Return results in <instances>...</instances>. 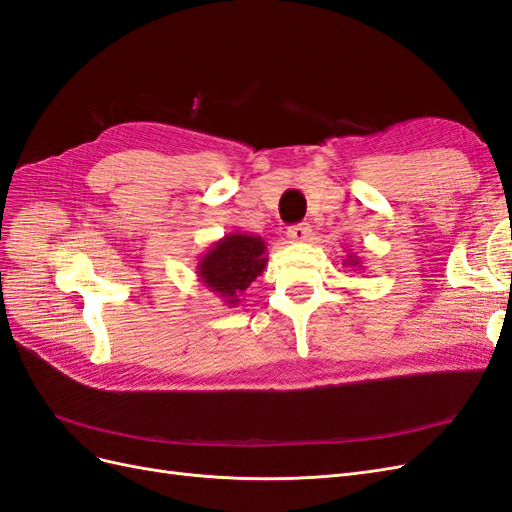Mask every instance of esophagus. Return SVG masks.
Returning a JSON list of instances; mask_svg holds the SVG:
<instances>
[{
	"label": "esophagus",
	"instance_id": "obj_1",
	"mask_svg": "<svg viewBox=\"0 0 512 512\" xmlns=\"http://www.w3.org/2000/svg\"><path fill=\"white\" fill-rule=\"evenodd\" d=\"M287 238L291 242H306L311 238V227L309 223H300V225H291L287 229Z\"/></svg>",
	"mask_w": 512,
	"mask_h": 512
}]
</instances>
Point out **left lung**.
I'll list each match as a JSON object with an SVG mask.
<instances>
[{
    "mask_svg": "<svg viewBox=\"0 0 512 512\" xmlns=\"http://www.w3.org/2000/svg\"><path fill=\"white\" fill-rule=\"evenodd\" d=\"M345 266H352V268H360V257H356L354 253H349L347 257H345Z\"/></svg>",
    "mask_w": 512,
    "mask_h": 512,
    "instance_id": "8db88e82",
    "label": "left lung"
}]
</instances>
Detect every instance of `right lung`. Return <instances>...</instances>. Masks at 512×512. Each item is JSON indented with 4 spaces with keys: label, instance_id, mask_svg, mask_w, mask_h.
<instances>
[{
    "label": "right lung",
    "instance_id": "1",
    "mask_svg": "<svg viewBox=\"0 0 512 512\" xmlns=\"http://www.w3.org/2000/svg\"><path fill=\"white\" fill-rule=\"evenodd\" d=\"M266 242L259 236L231 231L216 240L197 264V276L214 296L227 306H236L240 296L268 264Z\"/></svg>",
    "mask_w": 512,
    "mask_h": 512
}]
</instances>
